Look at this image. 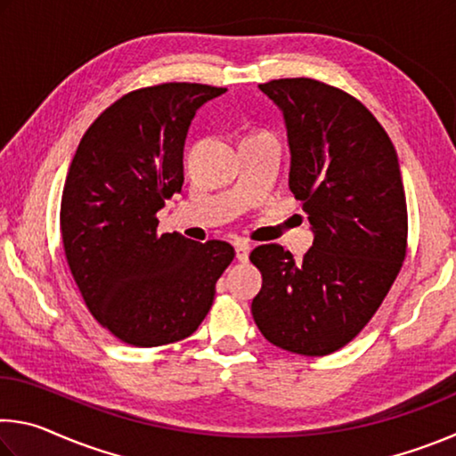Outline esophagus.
Wrapping results in <instances>:
<instances>
[{
    "instance_id": "obj_1",
    "label": "esophagus",
    "mask_w": 456,
    "mask_h": 456,
    "mask_svg": "<svg viewBox=\"0 0 456 456\" xmlns=\"http://www.w3.org/2000/svg\"><path fill=\"white\" fill-rule=\"evenodd\" d=\"M249 253H251V245L247 241H237L235 243V257L239 261H247L249 259Z\"/></svg>"
}]
</instances>
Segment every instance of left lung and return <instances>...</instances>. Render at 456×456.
I'll return each instance as SVG.
<instances>
[{"instance_id": "obj_1", "label": "left lung", "mask_w": 456, "mask_h": 456, "mask_svg": "<svg viewBox=\"0 0 456 456\" xmlns=\"http://www.w3.org/2000/svg\"><path fill=\"white\" fill-rule=\"evenodd\" d=\"M280 108L289 189L312 225L302 264L281 245L251 251L264 285L251 314L267 342L326 356L360 334L406 253V197L395 144L368 108L312 78L259 84Z\"/></svg>"}]
</instances>
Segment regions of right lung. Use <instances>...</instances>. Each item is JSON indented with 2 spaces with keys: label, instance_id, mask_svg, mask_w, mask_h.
Wrapping results in <instances>:
<instances>
[{
  "label": "right lung",
  "instance_id": "obj_1",
  "mask_svg": "<svg viewBox=\"0 0 456 456\" xmlns=\"http://www.w3.org/2000/svg\"><path fill=\"white\" fill-rule=\"evenodd\" d=\"M225 92L187 82L130 92L92 122L68 168L60 209L68 265L90 314L130 346L191 336L235 257L225 241L157 233V213L184 183L191 122Z\"/></svg>",
  "mask_w": 456,
  "mask_h": 456
}]
</instances>
